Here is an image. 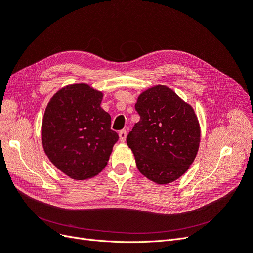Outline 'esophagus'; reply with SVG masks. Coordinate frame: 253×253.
<instances>
[{
  "mask_svg": "<svg viewBox=\"0 0 253 253\" xmlns=\"http://www.w3.org/2000/svg\"><path fill=\"white\" fill-rule=\"evenodd\" d=\"M119 137H120V141L121 142H125L126 141V137H127V131L126 130H121L119 132Z\"/></svg>",
  "mask_w": 253,
  "mask_h": 253,
  "instance_id": "esophagus-1",
  "label": "esophagus"
}]
</instances>
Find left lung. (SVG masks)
<instances>
[{
    "mask_svg": "<svg viewBox=\"0 0 253 253\" xmlns=\"http://www.w3.org/2000/svg\"><path fill=\"white\" fill-rule=\"evenodd\" d=\"M140 121L127 135L140 172L166 185L181 177L199 150L201 129L191 106L164 85L148 88L137 97Z\"/></svg>",
    "mask_w": 253,
    "mask_h": 253,
    "instance_id": "8db88e82",
    "label": "left lung"
}]
</instances>
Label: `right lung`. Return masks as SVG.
<instances>
[{"mask_svg": "<svg viewBox=\"0 0 253 253\" xmlns=\"http://www.w3.org/2000/svg\"><path fill=\"white\" fill-rule=\"evenodd\" d=\"M103 93L86 83L63 87L48 103L42 121L43 149L52 164L72 180L99 174L119 140Z\"/></svg>", "mask_w": 253, "mask_h": 253, "instance_id": "add662e5", "label": "right lung"}]
</instances>
